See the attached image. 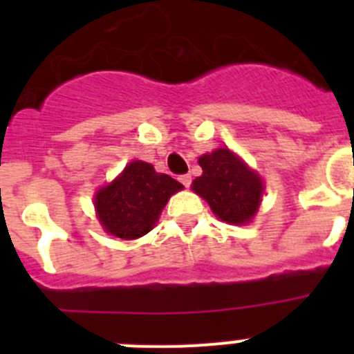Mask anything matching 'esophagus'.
<instances>
[{
	"instance_id": "esophagus-1",
	"label": "esophagus",
	"mask_w": 354,
	"mask_h": 354,
	"mask_svg": "<svg viewBox=\"0 0 354 354\" xmlns=\"http://www.w3.org/2000/svg\"><path fill=\"white\" fill-rule=\"evenodd\" d=\"M179 180H180V183H183L184 187H189V186H192V175H189V174L180 175Z\"/></svg>"
}]
</instances>
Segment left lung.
Instances as JSON below:
<instances>
[{
  "mask_svg": "<svg viewBox=\"0 0 354 354\" xmlns=\"http://www.w3.org/2000/svg\"><path fill=\"white\" fill-rule=\"evenodd\" d=\"M202 175L193 180V192L207 200L220 220L243 225L257 212L262 180L232 150L216 149L198 159Z\"/></svg>",
  "mask_w": 354,
  "mask_h": 354,
  "instance_id": "8db88e82",
  "label": "left lung"
}]
</instances>
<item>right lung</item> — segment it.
<instances>
[{"label": "right lung", "mask_w": 354, "mask_h": 354, "mask_svg": "<svg viewBox=\"0 0 354 354\" xmlns=\"http://www.w3.org/2000/svg\"><path fill=\"white\" fill-rule=\"evenodd\" d=\"M183 184L170 175L156 174L149 162L133 161L120 177L95 196L99 221L106 232L120 239H136L152 230L161 209Z\"/></svg>", "instance_id": "1"}]
</instances>
